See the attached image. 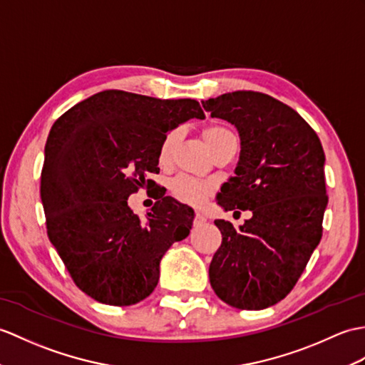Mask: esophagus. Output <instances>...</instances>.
<instances>
[{
  "instance_id": "esophagus-1",
  "label": "esophagus",
  "mask_w": 365,
  "mask_h": 365,
  "mask_svg": "<svg viewBox=\"0 0 365 365\" xmlns=\"http://www.w3.org/2000/svg\"><path fill=\"white\" fill-rule=\"evenodd\" d=\"M205 222H207L205 216L200 215V213H196V216H194V225H202V224H205Z\"/></svg>"
}]
</instances>
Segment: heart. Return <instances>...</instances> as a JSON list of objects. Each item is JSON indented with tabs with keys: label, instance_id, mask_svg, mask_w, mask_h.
<instances>
[{
	"label": "heart",
	"instance_id": "b5f03b06",
	"mask_svg": "<svg viewBox=\"0 0 365 365\" xmlns=\"http://www.w3.org/2000/svg\"><path fill=\"white\" fill-rule=\"evenodd\" d=\"M200 137L203 143L207 144V148L211 150V154H216L219 149L225 148L227 144H233L238 141L236 133L232 129H228V127L221 124L205 125L200 130ZM179 138H180L179 129H173L165 135L158 148L160 163L162 165L169 163L177 143H179ZM169 188H171V192L180 202L188 203V205H192V207L202 205V203L211 196V192H213V185L210 182L197 180L186 175L175 177V179L171 182V185H169Z\"/></svg>",
	"mask_w": 365,
	"mask_h": 365
}]
</instances>
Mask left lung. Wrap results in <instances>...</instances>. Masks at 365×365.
I'll use <instances>...</instances> for the list:
<instances>
[{
  "mask_svg": "<svg viewBox=\"0 0 365 365\" xmlns=\"http://www.w3.org/2000/svg\"><path fill=\"white\" fill-rule=\"evenodd\" d=\"M202 106L241 137L236 175L222 185L217 203L252 211L238 230L215 221L222 242L210 262V283L233 308L264 309L294 289L322 240L324 148L294 108L264 93L232 91Z\"/></svg>",
  "mask_w": 365,
  "mask_h": 365,
  "instance_id": "obj_1",
  "label": "left lung"
}]
</instances>
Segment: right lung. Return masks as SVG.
Segmentation results:
<instances>
[{
  "instance_id": "add662e5",
  "label": "right lung",
  "mask_w": 365,
  "mask_h": 365,
  "mask_svg": "<svg viewBox=\"0 0 365 365\" xmlns=\"http://www.w3.org/2000/svg\"><path fill=\"white\" fill-rule=\"evenodd\" d=\"M205 113L196 99H158L106 90L53 124L40 196L48 238L73 282L96 302L130 307L150 295L160 259L190 235L194 211L160 194L146 219L127 205L154 186L158 148L180 123Z\"/></svg>"
}]
</instances>
